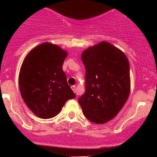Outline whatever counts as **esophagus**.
<instances>
[{
	"instance_id": "1",
	"label": "esophagus",
	"mask_w": 157,
	"mask_h": 157,
	"mask_svg": "<svg viewBox=\"0 0 157 157\" xmlns=\"http://www.w3.org/2000/svg\"><path fill=\"white\" fill-rule=\"evenodd\" d=\"M71 89H72V90H73L75 93V91H76V86H72Z\"/></svg>"
}]
</instances>
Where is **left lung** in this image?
<instances>
[{"mask_svg":"<svg viewBox=\"0 0 157 157\" xmlns=\"http://www.w3.org/2000/svg\"><path fill=\"white\" fill-rule=\"evenodd\" d=\"M86 68V92L78 99L84 116L103 124L116 117L130 91V63L123 51L107 41L82 54Z\"/></svg>","mask_w":157,"mask_h":157,"instance_id":"8db88e82","label":"left lung"}]
</instances>
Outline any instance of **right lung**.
<instances>
[{"label":"right lung","instance_id":"obj_1","mask_svg":"<svg viewBox=\"0 0 157 157\" xmlns=\"http://www.w3.org/2000/svg\"><path fill=\"white\" fill-rule=\"evenodd\" d=\"M67 51L44 42L29 52L19 75V90L29 109L37 117L59 114L66 101L75 98L62 69Z\"/></svg>","mask_w":157,"mask_h":157}]
</instances>
